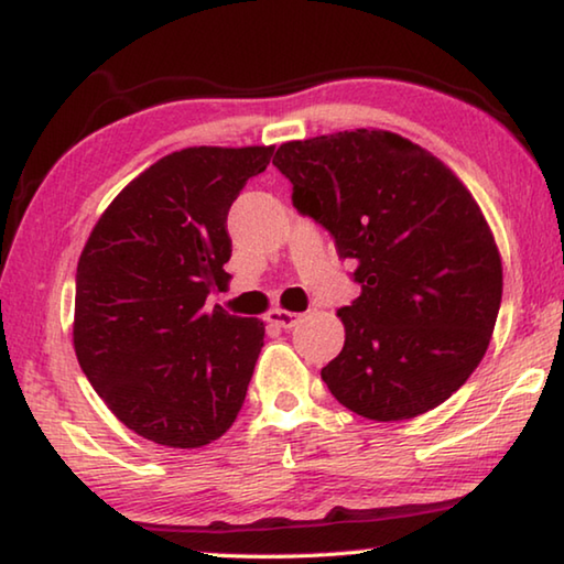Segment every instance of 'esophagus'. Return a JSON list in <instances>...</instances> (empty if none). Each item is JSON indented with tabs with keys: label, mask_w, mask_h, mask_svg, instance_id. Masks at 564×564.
Returning a JSON list of instances; mask_svg holds the SVG:
<instances>
[{
	"label": "esophagus",
	"mask_w": 564,
	"mask_h": 564,
	"mask_svg": "<svg viewBox=\"0 0 564 564\" xmlns=\"http://www.w3.org/2000/svg\"><path fill=\"white\" fill-rule=\"evenodd\" d=\"M299 321H301V316L293 311H283V308L269 311V323L275 328H293Z\"/></svg>",
	"instance_id": "34e87169"
}]
</instances>
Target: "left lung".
<instances>
[{
  "instance_id": "obj_1",
  "label": "left lung",
  "mask_w": 564,
  "mask_h": 564,
  "mask_svg": "<svg viewBox=\"0 0 564 564\" xmlns=\"http://www.w3.org/2000/svg\"><path fill=\"white\" fill-rule=\"evenodd\" d=\"M273 164L293 206L356 261L360 295L321 378L378 423L445 403L490 346L502 299L498 243L470 191L431 151L383 129L285 141Z\"/></svg>"
}]
</instances>
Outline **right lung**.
I'll list each match as a JSON object with an SVG mask.
<instances>
[{
    "mask_svg": "<svg viewBox=\"0 0 564 564\" xmlns=\"http://www.w3.org/2000/svg\"><path fill=\"white\" fill-rule=\"evenodd\" d=\"M273 147H191L129 181L76 265L74 350L123 425L202 447L234 425L263 348V321L206 311L226 289L228 208Z\"/></svg>",
    "mask_w": 564,
    "mask_h": 564,
    "instance_id": "right-lung-1",
    "label": "right lung"
}]
</instances>
